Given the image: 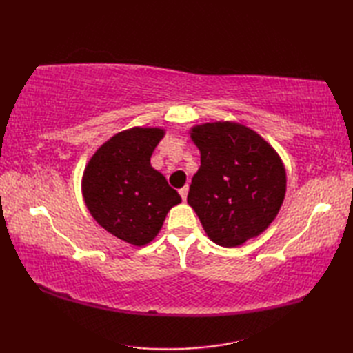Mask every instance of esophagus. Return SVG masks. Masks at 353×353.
<instances>
[{
	"instance_id": "34e87169",
	"label": "esophagus",
	"mask_w": 353,
	"mask_h": 353,
	"mask_svg": "<svg viewBox=\"0 0 353 353\" xmlns=\"http://www.w3.org/2000/svg\"><path fill=\"white\" fill-rule=\"evenodd\" d=\"M188 185H185L183 186V188H181V190H179V194H181V197H182V200L185 201L186 200V196H188Z\"/></svg>"
}]
</instances>
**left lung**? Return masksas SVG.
<instances>
[{
  "instance_id": "1",
  "label": "left lung",
  "mask_w": 353,
  "mask_h": 353,
  "mask_svg": "<svg viewBox=\"0 0 353 353\" xmlns=\"http://www.w3.org/2000/svg\"><path fill=\"white\" fill-rule=\"evenodd\" d=\"M200 150L188 203L208 236L236 247L262 234L279 212L287 188L281 157L256 132L238 123H208L191 130Z\"/></svg>"
}]
</instances>
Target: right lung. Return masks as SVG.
Here are the masks:
<instances>
[{
    "instance_id": "right-lung-1",
    "label": "right lung",
    "mask_w": 353,
    "mask_h": 353,
    "mask_svg": "<svg viewBox=\"0 0 353 353\" xmlns=\"http://www.w3.org/2000/svg\"><path fill=\"white\" fill-rule=\"evenodd\" d=\"M162 129L133 127L97 150L85 168V203L101 228L133 245L152 241L168 211L182 201L150 165Z\"/></svg>"
}]
</instances>
